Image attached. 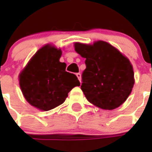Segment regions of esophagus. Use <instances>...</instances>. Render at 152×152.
<instances>
[{"instance_id": "34e87169", "label": "esophagus", "mask_w": 152, "mask_h": 152, "mask_svg": "<svg viewBox=\"0 0 152 152\" xmlns=\"http://www.w3.org/2000/svg\"><path fill=\"white\" fill-rule=\"evenodd\" d=\"M76 76H77V78H78V80H80H80H81V75H80V73H77L76 74Z\"/></svg>"}]
</instances>
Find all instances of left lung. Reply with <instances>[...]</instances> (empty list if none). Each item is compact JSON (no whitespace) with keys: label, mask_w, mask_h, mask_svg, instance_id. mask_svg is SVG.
<instances>
[{"label":"left lung","mask_w":152,"mask_h":152,"mask_svg":"<svg viewBox=\"0 0 152 152\" xmlns=\"http://www.w3.org/2000/svg\"><path fill=\"white\" fill-rule=\"evenodd\" d=\"M75 51L85 58L80 88L87 100L104 110L122 105L133 88L134 72L129 60L103 41L93 45L76 42Z\"/></svg>","instance_id":"1"}]
</instances>
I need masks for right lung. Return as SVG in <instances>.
Instances as JSON below:
<instances>
[{
  "label": "right lung",
  "instance_id": "1",
  "mask_svg": "<svg viewBox=\"0 0 152 152\" xmlns=\"http://www.w3.org/2000/svg\"><path fill=\"white\" fill-rule=\"evenodd\" d=\"M61 50L46 45L38 50L20 74V86L30 105L48 111L64 103L68 94L80 86L77 76L60 62Z\"/></svg>",
  "mask_w": 152,
  "mask_h": 152
}]
</instances>
